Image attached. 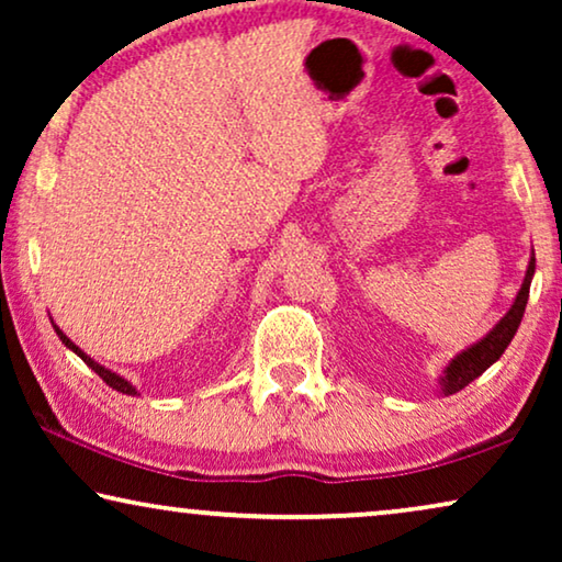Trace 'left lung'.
<instances>
[{
    "instance_id": "8db88e82",
    "label": "left lung",
    "mask_w": 562,
    "mask_h": 562,
    "mask_svg": "<svg viewBox=\"0 0 562 562\" xmlns=\"http://www.w3.org/2000/svg\"><path fill=\"white\" fill-rule=\"evenodd\" d=\"M532 276H535V250H532V258H529L525 281H521V289L517 291V299H514L512 310L496 322V327L491 329L486 337H481V340L473 342L471 348L458 352V356L452 358L448 366H445V371L440 375V394H445V396L458 394L460 389H465L468 383L479 379L486 368H491L498 358H502V352L509 348L512 337L517 335L521 317H525V306L529 299V283H532Z\"/></svg>"
}]
</instances>
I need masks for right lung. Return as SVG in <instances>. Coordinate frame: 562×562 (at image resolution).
<instances>
[{
    "label": "right lung",
    "mask_w": 562,
    "mask_h": 562,
    "mask_svg": "<svg viewBox=\"0 0 562 562\" xmlns=\"http://www.w3.org/2000/svg\"><path fill=\"white\" fill-rule=\"evenodd\" d=\"M53 329H56V335L60 337V342H64L68 350H74V352H76V356H79V358L83 360V363H87V366L91 368V371H94V373L99 375V379H102V381L106 383V386H112L114 391H120V394H127V396H137V389H135V386H133V383H130L127 379H122V375H120V373H114V371H110V368L99 366L94 358H89V356H87V352H83V350L79 348V345H76V342H71V340H68V337H66L64 333H60V327H58V325H53Z\"/></svg>",
    "instance_id": "obj_1"
}]
</instances>
